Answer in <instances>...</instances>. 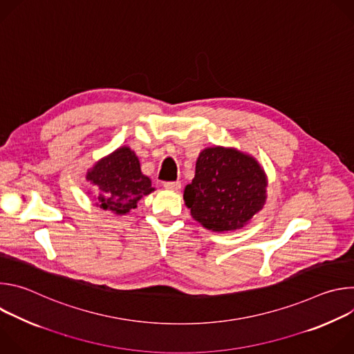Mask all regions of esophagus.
<instances>
[{"mask_svg":"<svg viewBox=\"0 0 354 354\" xmlns=\"http://www.w3.org/2000/svg\"><path fill=\"white\" fill-rule=\"evenodd\" d=\"M164 187L169 190H178L180 189V182H164Z\"/></svg>","mask_w":354,"mask_h":354,"instance_id":"34e87169","label":"esophagus"}]
</instances>
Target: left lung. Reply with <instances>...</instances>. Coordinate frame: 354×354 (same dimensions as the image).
I'll return each instance as SVG.
<instances>
[{"instance_id":"obj_1","label":"left lung","mask_w":354,"mask_h":354,"mask_svg":"<svg viewBox=\"0 0 354 354\" xmlns=\"http://www.w3.org/2000/svg\"><path fill=\"white\" fill-rule=\"evenodd\" d=\"M266 175L261 165L232 148L200 153L194 179L183 198L192 217L212 231L242 228L265 205Z\"/></svg>"}]
</instances>
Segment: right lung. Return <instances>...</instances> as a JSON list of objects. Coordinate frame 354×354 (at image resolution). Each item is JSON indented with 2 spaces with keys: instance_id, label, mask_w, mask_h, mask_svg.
Segmentation results:
<instances>
[{
  "instance_id": "add662e5",
  "label": "right lung",
  "mask_w": 354,
  "mask_h": 354,
  "mask_svg": "<svg viewBox=\"0 0 354 354\" xmlns=\"http://www.w3.org/2000/svg\"><path fill=\"white\" fill-rule=\"evenodd\" d=\"M86 179L95 186L99 207L116 214L136 209L137 201L154 190L149 178L141 174L138 158L129 147H122L100 160L86 174Z\"/></svg>"
}]
</instances>
